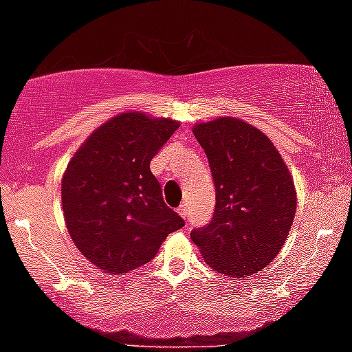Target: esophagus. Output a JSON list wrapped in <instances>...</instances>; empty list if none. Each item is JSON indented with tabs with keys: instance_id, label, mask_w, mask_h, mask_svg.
<instances>
[{
	"instance_id": "1",
	"label": "esophagus",
	"mask_w": 352,
	"mask_h": 352,
	"mask_svg": "<svg viewBox=\"0 0 352 352\" xmlns=\"http://www.w3.org/2000/svg\"><path fill=\"white\" fill-rule=\"evenodd\" d=\"M177 211H179V214H180L182 218L188 219V208H187V205H185V203H182V205L179 206V210H177Z\"/></svg>"
}]
</instances>
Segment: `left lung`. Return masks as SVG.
<instances>
[{"label":"left lung","mask_w":352,"mask_h":352,"mask_svg":"<svg viewBox=\"0 0 352 352\" xmlns=\"http://www.w3.org/2000/svg\"><path fill=\"white\" fill-rule=\"evenodd\" d=\"M208 159L217 203L206 226L190 232L211 269L244 278L280 252L297 210L287 165L264 133L234 118L193 128Z\"/></svg>","instance_id":"left-lung-1"}]
</instances>
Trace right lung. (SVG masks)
Returning a JSON list of instances; mask_svg holds the SVG:
<instances>
[{
  "label": "right lung",
  "mask_w": 352,
  "mask_h": 352,
  "mask_svg": "<svg viewBox=\"0 0 352 352\" xmlns=\"http://www.w3.org/2000/svg\"><path fill=\"white\" fill-rule=\"evenodd\" d=\"M179 128L122 113L93 133L62 179V208L78 251L107 274L147 264L185 221L165 205L151 160Z\"/></svg>",
  "instance_id": "1"
}]
</instances>
